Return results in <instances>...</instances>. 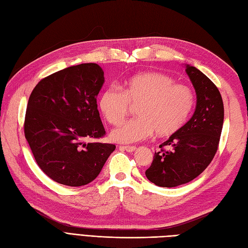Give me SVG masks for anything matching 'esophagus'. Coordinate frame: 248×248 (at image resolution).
<instances>
[{
  "label": "esophagus",
  "instance_id": "esophagus-1",
  "mask_svg": "<svg viewBox=\"0 0 248 248\" xmlns=\"http://www.w3.org/2000/svg\"><path fill=\"white\" fill-rule=\"evenodd\" d=\"M120 148L125 150V151L129 152V153H131V152H133V151H136V149H137L134 146H121Z\"/></svg>",
  "mask_w": 248,
  "mask_h": 248
}]
</instances>
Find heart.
<instances>
[{"label": "heart", "instance_id": "b5f03b06", "mask_svg": "<svg viewBox=\"0 0 248 248\" xmlns=\"http://www.w3.org/2000/svg\"><path fill=\"white\" fill-rule=\"evenodd\" d=\"M132 107H139V118L127 120L110 132V139L132 144L150 138H169L182 128L194 107V94L185 85L175 84L171 77L148 71L125 81L124 91L116 86L104 89L98 99L103 118L118 124Z\"/></svg>", "mask_w": 248, "mask_h": 248}]
</instances>
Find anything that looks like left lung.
<instances>
[{
	"instance_id": "1",
	"label": "left lung",
	"mask_w": 248,
	"mask_h": 248,
	"mask_svg": "<svg viewBox=\"0 0 248 248\" xmlns=\"http://www.w3.org/2000/svg\"><path fill=\"white\" fill-rule=\"evenodd\" d=\"M197 93L191 119L159 146L146 177L157 186L176 187L190 182L206 170L218 149L223 124V102L218 89L196 67L185 69Z\"/></svg>"
}]
</instances>
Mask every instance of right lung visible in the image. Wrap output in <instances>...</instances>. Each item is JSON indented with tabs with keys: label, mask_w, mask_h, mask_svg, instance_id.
<instances>
[{
	"label": "right lung",
	"mask_w": 248,
	"mask_h": 248,
	"mask_svg": "<svg viewBox=\"0 0 248 248\" xmlns=\"http://www.w3.org/2000/svg\"><path fill=\"white\" fill-rule=\"evenodd\" d=\"M103 82L101 67L85 63L44 78L30 95L25 137L38 167L60 184L92 182L116 149L96 140L85 142L106 136L97 109Z\"/></svg>",
	"instance_id": "add662e5"
}]
</instances>
